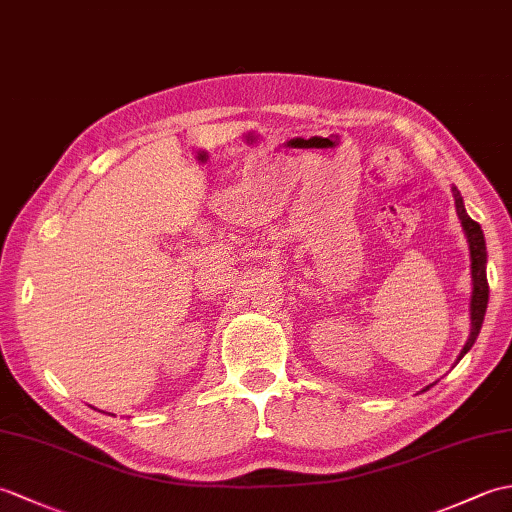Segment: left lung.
Returning <instances> with one entry per match:
<instances>
[{"label":"left lung","mask_w":512,"mask_h":512,"mask_svg":"<svg viewBox=\"0 0 512 512\" xmlns=\"http://www.w3.org/2000/svg\"><path fill=\"white\" fill-rule=\"evenodd\" d=\"M453 198H455V211H458V217L462 222V228L466 233V239H469V250H471V277H473V295H471V334L469 341L464 343L460 358L471 350L477 334L482 330L484 323V314L488 306V281H486V242H484V233L482 226L475 220H471L469 213L464 209V202L460 198V191L453 189ZM431 387V385H429Z\"/></svg>","instance_id":"8db88e82"}]
</instances>
